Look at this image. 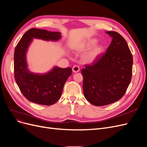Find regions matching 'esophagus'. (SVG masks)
<instances>
[{
	"label": "esophagus",
	"mask_w": 147,
	"mask_h": 147,
	"mask_svg": "<svg viewBox=\"0 0 147 147\" xmlns=\"http://www.w3.org/2000/svg\"><path fill=\"white\" fill-rule=\"evenodd\" d=\"M72 69H73V71L74 73H78V72L79 71L80 68H79V66H78V65H74V67H73Z\"/></svg>",
	"instance_id": "34e87169"
}]
</instances>
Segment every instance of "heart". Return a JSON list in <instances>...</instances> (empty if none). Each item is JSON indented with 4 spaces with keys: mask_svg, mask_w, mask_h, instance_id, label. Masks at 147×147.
<instances>
[{
    "mask_svg": "<svg viewBox=\"0 0 147 147\" xmlns=\"http://www.w3.org/2000/svg\"><path fill=\"white\" fill-rule=\"evenodd\" d=\"M97 40L96 39H93L88 41L87 43L83 46L84 49H87L92 48L96 43ZM104 51V47L101 45H97L89 52L86 56V60L88 62H92L95 60L97 58L100 56Z\"/></svg>",
    "mask_w": 147,
    "mask_h": 147,
    "instance_id": "1",
    "label": "heart"
}]
</instances>
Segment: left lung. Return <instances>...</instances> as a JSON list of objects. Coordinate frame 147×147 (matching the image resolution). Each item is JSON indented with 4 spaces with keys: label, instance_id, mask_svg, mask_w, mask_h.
<instances>
[{
    "label": "left lung",
    "instance_id": "left-lung-1",
    "mask_svg": "<svg viewBox=\"0 0 147 147\" xmlns=\"http://www.w3.org/2000/svg\"><path fill=\"white\" fill-rule=\"evenodd\" d=\"M106 53L82 69L84 96L92 105L102 106L121 99L131 82L133 59L126 40L114 31Z\"/></svg>",
    "mask_w": 147,
    "mask_h": 147
}]
</instances>
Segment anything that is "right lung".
I'll use <instances>...</instances> for the list:
<instances>
[{"label": "right lung", "instance_id": "1", "mask_svg": "<svg viewBox=\"0 0 147 147\" xmlns=\"http://www.w3.org/2000/svg\"><path fill=\"white\" fill-rule=\"evenodd\" d=\"M57 32L32 28L27 31L18 42L14 54L15 79L21 92L30 102L41 105H53L62 93L64 85L72 73L71 68L55 67L46 74H35L27 68L26 53L33 38L58 41Z\"/></svg>", "mask_w": 147, "mask_h": 147}]
</instances>
